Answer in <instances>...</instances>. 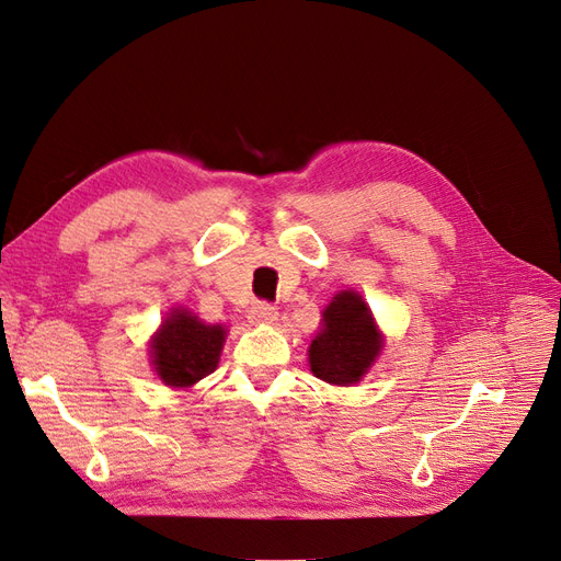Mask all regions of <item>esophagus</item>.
<instances>
[{
	"label": "esophagus",
	"mask_w": 561,
	"mask_h": 561,
	"mask_svg": "<svg viewBox=\"0 0 561 561\" xmlns=\"http://www.w3.org/2000/svg\"><path fill=\"white\" fill-rule=\"evenodd\" d=\"M278 320V308L266 304V301H257L253 308H251V322H257V324H274Z\"/></svg>",
	"instance_id": "obj_1"
}]
</instances>
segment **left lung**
<instances>
[{"instance_id": "1", "label": "left lung", "mask_w": 561, "mask_h": 561, "mask_svg": "<svg viewBox=\"0 0 561 561\" xmlns=\"http://www.w3.org/2000/svg\"><path fill=\"white\" fill-rule=\"evenodd\" d=\"M382 350L366 301L356 293H341L324 310V329L310 343L308 362L316 377L329 385L358 382Z\"/></svg>"}]
</instances>
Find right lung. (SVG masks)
Returning <instances> with one entry per match:
<instances>
[{"instance_id":"right-lung-1","label":"right lung","mask_w":561,"mask_h":561,"mask_svg":"<svg viewBox=\"0 0 561 561\" xmlns=\"http://www.w3.org/2000/svg\"><path fill=\"white\" fill-rule=\"evenodd\" d=\"M222 343L226 329L176 308L153 335V368L168 387H191L216 370Z\"/></svg>"}]
</instances>
